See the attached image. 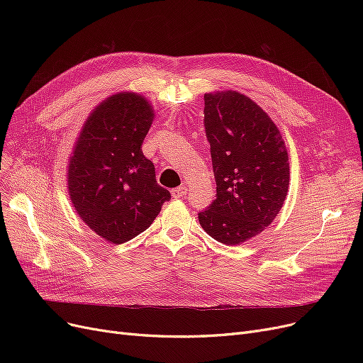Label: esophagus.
I'll return each mask as SVG.
<instances>
[{
	"mask_svg": "<svg viewBox=\"0 0 363 363\" xmlns=\"http://www.w3.org/2000/svg\"><path fill=\"white\" fill-rule=\"evenodd\" d=\"M186 193H188V189H186V186H184V185L172 189V196H174V199H182V197L186 196Z\"/></svg>",
	"mask_w": 363,
	"mask_h": 363,
	"instance_id": "34e87169",
	"label": "esophagus"
}]
</instances>
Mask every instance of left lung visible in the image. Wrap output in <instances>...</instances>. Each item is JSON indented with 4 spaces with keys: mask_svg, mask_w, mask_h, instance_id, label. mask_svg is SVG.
<instances>
[{
    "mask_svg": "<svg viewBox=\"0 0 363 363\" xmlns=\"http://www.w3.org/2000/svg\"><path fill=\"white\" fill-rule=\"evenodd\" d=\"M216 200L199 213L203 230L235 245L260 234L289 191L287 148L271 118L237 91L204 94Z\"/></svg>",
    "mask_w": 363,
    "mask_h": 363,
    "instance_id": "obj_1",
    "label": "left lung"
}]
</instances>
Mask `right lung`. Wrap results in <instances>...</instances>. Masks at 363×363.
<instances>
[{
    "instance_id": "add662e5",
    "label": "right lung",
    "mask_w": 363,
    "mask_h": 363,
    "mask_svg": "<svg viewBox=\"0 0 363 363\" xmlns=\"http://www.w3.org/2000/svg\"><path fill=\"white\" fill-rule=\"evenodd\" d=\"M152 118L144 97L121 92L91 113L76 141L69 194L81 219L107 241L122 244L137 237L170 200L141 150Z\"/></svg>"
}]
</instances>
